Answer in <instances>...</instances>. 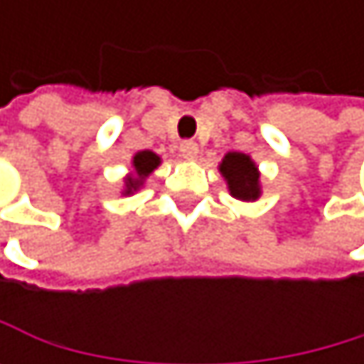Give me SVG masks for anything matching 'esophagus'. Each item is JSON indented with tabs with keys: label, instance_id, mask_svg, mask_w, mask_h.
<instances>
[{
	"label": "esophagus",
	"instance_id": "esophagus-1",
	"mask_svg": "<svg viewBox=\"0 0 364 364\" xmlns=\"http://www.w3.org/2000/svg\"><path fill=\"white\" fill-rule=\"evenodd\" d=\"M178 150H181V155H183L186 159H196V157H198V146H196V141H192V139L181 141Z\"/></svg>",
	"mask_w": 364,
	"mask_h": 364
}]
</instances>
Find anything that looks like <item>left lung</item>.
<instances>
[{"label": "left lung", "mask_w": 364, "mask_h": 364, "mask_svg": "<svg viewBox=\"0 0 364 364\" xmlns=\"http://www.w3.org/2000/svg\"><path fill=\"white\" fill-rule=\"evenodd\" d=\"M231 196L240 200H255L259 196V174L255 164L242 152H229L220 164Z\"/></svg>", "instance_id": "8db88e82"}]
</instances>
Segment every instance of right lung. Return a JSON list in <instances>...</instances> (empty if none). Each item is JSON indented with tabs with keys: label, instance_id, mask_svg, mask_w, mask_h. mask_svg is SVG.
I'll return each instance as SVG.
<instances>
[{
	"label": "right lung",
	"instance_id": "add662e5",
	"mask_svg": "<svg viewBox=\"0 0 364 364\" xmlns=\"http://www.w3.org/2000/svg\"><path fill=\"white\" fill-rule=\"evenodd\" d=\"M157 166H159V157L155 155V152H150V150L137 152V155L133 157V168H135L137 176L127 178V194H131L133 190H137L141 186L144 176H148Z\"/></svg>",
	"mask_w": 364,
	"mask_h": 364
}]
</instances>
